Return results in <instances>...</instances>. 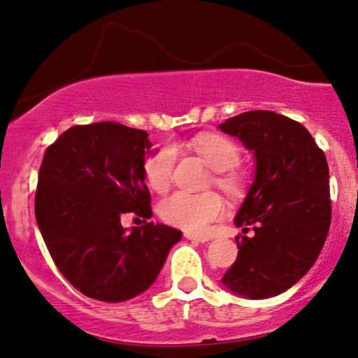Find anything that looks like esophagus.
I'll return each mask as SVG.
<instances>
[{"label": "esophagus", "instance_id": "esophagus-1", "mask_svg": "<svg viewBox=\"0 0 358 358\" xmlns=\"http://www.w3.org/2000/svg\"><path fill=\"white\" fill-rule=\"evenodd\" d=\"M185 238H186V240H193V241H198V243H204V241H208V238H204V236H199V235L189 234V231H186V234H185Z\"/></svg>", "mask_w": 358, "mask_h": 358}]
</instances>
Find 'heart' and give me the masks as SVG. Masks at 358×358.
I'll list each match as a JSON object with an SVG mask.
<instances>
[{"label":"heart","instance_id":"obj_1","mask_svg":"<svg viewBox=\"0 0 358 358\" xmlns=\"http://www.w3.org/2000/svg\"><path fill=\"white\" fill-rule=\"evenodd\" d=\"M193 149L214 172L217 183L229 194H236L241 189V175L234 172L240 160V149L234 141L219 134H199L191 141ZM177 162V148L165 144L155 150L144 164L148 183L157 191H165L172 181L173 167ZM225 204L215 193L193 194L177 191L160 204V215L165 222L183 229L189 234H206L214 220L224 215Z\"/></svg>","mask_w":358,"mask_h":358}]
</instances>
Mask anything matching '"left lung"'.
<instances>
[{"label": "left lung", "instance_id": "1", "mask_svg": "<svg viewBox=\"0 0 358 358\" xmlns=\"http://www.w3.org/2000/svg\"><path fill=\"white\" fill-rule=\"evenodd\" d=\"M219 128L255 155L253 183L234 220L255 234L236 238L238 256L222 284L245 299H269L303 278L323 250L328 162L303 124L269 110L236 115Z\"/></svg>", "mask_w": 358, "mask_h": 358}]
</instances>
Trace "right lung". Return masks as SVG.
<instances>
[{"mask_svg":"<svg viewBox=\"0 0 358 358\" xmlns=\"http://www.w3.org/2000/svg\"><path fill=\"white\" fill-rule=\"evenodd\" d=\"M152 144L143 129L102 122L73 127L43 155L35 219L64 278L90 299L118 303L154 284L181 231L122 215L152 217L144 162Z\"/></svg>","mask_w":358,"mask_h":358,"instance_id":"obj_1","label":"right lung"}]
</instances>
